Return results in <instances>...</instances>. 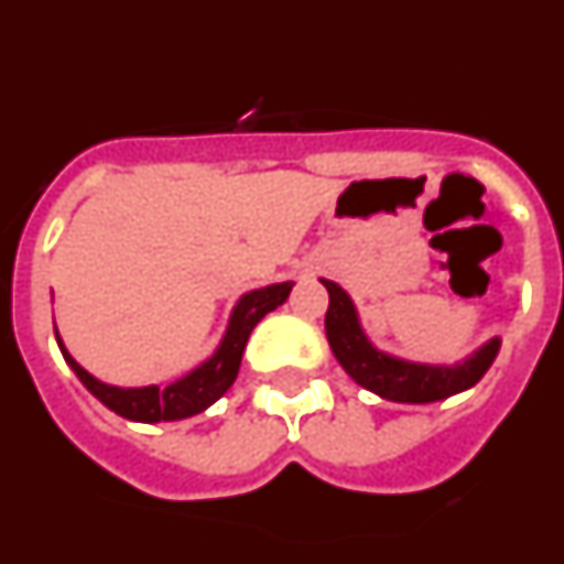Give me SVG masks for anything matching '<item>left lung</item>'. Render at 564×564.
<instances>
[{
  "label": "left lung",
  "mask_w": 564,
  "mask_h": 564,
  "mask_svg": "<svg viewBox=\"0 0 564 564\" xmlns=\"http://www.w3.org/2000/svg\"><path fill=\"white\" fill-rule=\"evenodd\" d=\"M322 285L330 293L325 333L333 356L352 381L387 401L432 403L457 395V392L475 387L500 352V338H491L477 347L471 356L455 364H423L390 356V352L378 350L367 338L350 293L330 279H322Z\"/></svg>",
  "instance_id": "8db88e82"
}]
</instances>
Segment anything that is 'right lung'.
Returning <instances> with one entry per match:
<instances>
[{"mask_svg":"<svg viewBox=\"0 0 564 564\" xmlns=\"http://www.w3.org/2000/svg\"><path fill=\"white\" fill-rule=\"evenodd\" d=\"M291 288L293 282H276V285L257 288V291L242 293L237 305H234L226 336L217 344V350H214L200 367H194L192 372H186V376L177 378V381L166 383V387H158V383H149V387H112V383L98 381L96 376H89V372L84 370L76 358L69 356L58 330L56 341L64 361L69 364V370L76 372V376L82 378L84 387H87L104 406H109L115 415L138 423L183 421V417H192L197 415V412L208 410L214 401H220V398L226 395L228 387H231L234 378H237L239 372V361H242V352H246L251 330L259 325V318L265 316V313L276 311V307L291 296Z\"/></svg>","mask_w":564,"mask_h":564,"instance_id":"obj_1","label":"right lung"}]
</instances>
